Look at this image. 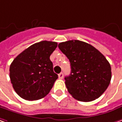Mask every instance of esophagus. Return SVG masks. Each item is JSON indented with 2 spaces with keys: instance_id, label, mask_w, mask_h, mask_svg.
Segmentation results:
<instances>
[{
  "instance_id": "esophagus-1",
  "label": "esophagus",
  "mask_w": 122,
  "mask_h": 122,
  "mask_svg": "<svg viewBox=\"0 0 122 122\" xmlns=\"http://www.w3.org/2000/svg\"><path fill=\"white\" fill-rule=\"evenodd\" d=\"M63 78V73L61 72V73L59 74V79H62Z\"/></svg>"
}]
</instances>
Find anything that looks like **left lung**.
<instances>
[{"instance_id": "8db88e82", "label": "left lung", "mask_w": 122, "mask_h": 122, "mask_svg": "<svg viewBox=\"0 0 122 122\" xmlns=\"http://www.w3.org/2000/svg\"><path fill=\"white\" fill-rule=\"evenodd\" d=\"M59 48L70 62L71 74L65 77L68 92L79 101L98 98L110 84L111 67L96 48L79 40L61 42Z\"/></svg>"}]
</instances>
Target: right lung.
Returning <instances> with one entry per match:
<instances>
[{"mask_svg":"<svg viewBox=\"0 0 122 122\" xmlns=\"http://www.w3.org/2000/svg\"><path fill=\"white\" fill-rule=\"evenodd\" d=\"M56 47V42L41 41L14 59L9 67V77L19 96L26 100H36L48 94L58 78L50 59Z\"/></svg>","mask_w":122,"mask_h":122,"instance_id":"right-lung-1","label":"right lung"}]
</instances>
